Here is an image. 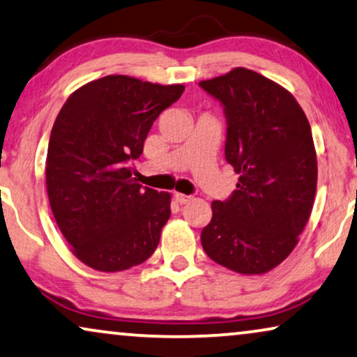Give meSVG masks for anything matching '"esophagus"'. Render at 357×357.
Returning a JSON list of instances; mask_svg holds the SVG:
<instances>
[{"label":"esophagus","instance_id":"34e87169","mask_svg":"<svg viewBox=\"0 0 357 357\" xmlns=\"http://www.w3.org/2000/svg\"><path fill=\"white\" fill-rule=\"evenodd\" d=\"M175 202L180 204H185V203L192 202V197H190V195H183V193H175Z\"/></svg>","mask_w":357,"mask_h":357}]
</instances>
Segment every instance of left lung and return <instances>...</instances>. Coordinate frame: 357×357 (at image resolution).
I'll return each mask as SVG.
<instances>
[{
    "label": "left lung",
    "mask_w": 357,
    "mask_h": 357,
    "mask_svg": "<svg viewBox=\"0 0 357 357\" xmlns=\"http://www.w3.org/2000/svg\"><path fill=\"white\" fill-rule=\"evenodd\" d=\"M226 116L224 155L237 190L213 202L202 231L206 255L242 275H261L292 252L314 206L317 155L309 120L280 84L245 68L202 81Z\"/></svg>",
    "instance_id": "8db88e82"
}]
</instances>
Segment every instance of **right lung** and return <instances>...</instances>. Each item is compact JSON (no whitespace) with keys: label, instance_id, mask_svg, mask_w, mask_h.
I'll return each instance as SVG.
<instances>
[{"label":"right lung","instance_id":"right-lung-1","mask_svg":"<svg viewBox=\"0 0 357 357\" xmlns=\"http://www.w3.org/2000/svg\"><path fill=\"white\" fill-rule=\"evenodd\" d=\"M182 84L105 76L68 97L52 128L47 192L73 253L97 271H123L153 255L170 195L136 183L130 164Z\"/></svg>","mask_w":357,"mask_h":357}]
</instances>
